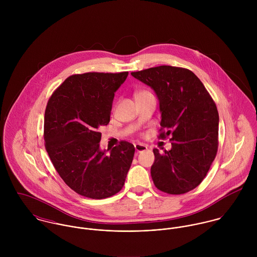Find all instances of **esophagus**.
I'll list each match as a JSON object with an SVG mask.
<instances>
[{
    "instance_id": "obj_1",
    "label": "esophagus",
    "mask_w": 257,
    "mask_h": 257,
    "mask_svg": "<svg viewBox=\"0 0 257 257\" xmlns=\"http://www.w3.org/2000/svg\"><path fill=\"white\" fill-rule=\"evenodd\" d=\"M135 148H136V151L139 153V152L146 151L147 149V147L146 145H143V144H136L135 145Z\"/></svg>"
}]
</instances>
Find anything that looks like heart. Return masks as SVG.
<instances>
[{
  "instance_id": "1",
  "label": "heart",
  "mask_w": 257,
  "mask_h": 257,
  "mask_svg": "<svg viewBox=\"0 0 257 257\" xmlns=\"http://www.w3.org/2000/svg\"><path fill=\"white\" fill-rule=\"evenodd\" d=\"M147 95H152L148 90H142L136 93V98L138 97H142V96H147Z\"/></svg>"
}]
</instances>
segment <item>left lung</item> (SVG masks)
Returning <instances> with one entry per match:
<instances>
[{"mask_svg":"<svg viewBox=\"0 0 257 257\" xmlns=\"http://www.w3.org/2000/svg\"><path fill=\"white\" fill-rule=\"evenodd\" d=\"M132 75L150 86L161 111L158 139L171 138L172 148L160 153L154 148L151 177L155 187L181 195L204 180L219 147V112L201 82L191 70L161 65Z\"/></svg>","mask_w":257,"mask_h":257,"instance_id":"obj_1","label":"left lung"}]
</instances>
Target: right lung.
<instances>
[{
    "label": "right lung",
    "instance_id": "add662e5",
    "mask_svg": "<svg viewBox=\"0 0 257 257\" xmlns=\"http://www.w3.org/2000/svg\"><path fill=\"white\" fill-rule=\"evenodd\" d=\"M128 72L69 76L50 96L44 113L45 149L59 176L77 194L105 199L118 193L135 147L121 141L110 154L100 150V130L110 121L114 92Z\"/></svg>",
    "mask_w": 257,
    "mask_h": 257
}]
</instances>
